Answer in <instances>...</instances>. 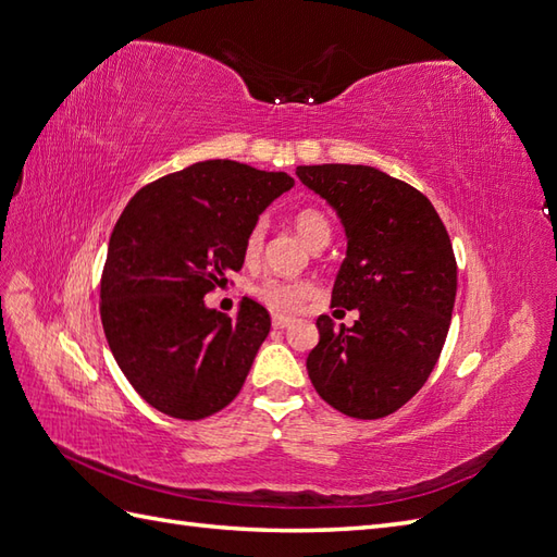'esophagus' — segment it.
I'll return each instance as SVG.
<instances>
[{
    "label": "esophagus",
    "instance_id": "esophagus-1",
    "mask_svg": "<svg viewBox=\"0 0 557 557\" xmlns=\"http://www.w3.org/2000/svg\"><path fill=\"white\" fill-rule=\"evenodd\" d=\"M289 325H294V318L292 315H273V327L275 330H284V327H289Z\"/></svg>",
    "mask_w": 557,
    "mask_h": 557
}]
</instances>
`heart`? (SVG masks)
<instances>
[{
    "mask_svg": "<svg viewBox=\"0 0 557 557\" xmlns=\"http://www.w3.org/2000/svg\"><path fill=\"white\" fill-rule=\"evenodd\" d=\"M292 225L310 249L322 247V244L330 242V220L322 215L315 209H301L296 211L292 218ZM263 223H253L244 237V258L249 263H253L258 256H261L263 249ZM315 287L310 282H289V280H265L263 284H258L256 296L261 299L265 306L275 308V310H292L299 308L308 296H313Z\"/></svg>",
    "mask_w": 557,
    "mask_h": 557,
    "instance_id": "1",
    "label": "heart"
}]
</instances>
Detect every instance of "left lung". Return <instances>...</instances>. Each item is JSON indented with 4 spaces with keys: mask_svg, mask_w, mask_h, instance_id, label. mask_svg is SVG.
Masks as SVG:
<instances>
[{
    "mask_svg": "<svg viewBox=\"0 0 557 557\" xmlns=\"http://www.w3.org/2000/svg\"><path fill=\"white\" fill-rule=\"evenodd\" d=\"M346 230L332 306L358 310L354 327L318 318L306 368L322 400L348 418L380 420L430 377L450 327L458 265L432 201L372 165L296 168Z\"/></svg>",
    "mask_w": 557,
    "mask_h": 557,
    "instance_id": "obj_1",
    "label": "left lung"
}]
</instances>
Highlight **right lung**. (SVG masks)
Segmentation results:
<instances>
[{
    "instance_id": "right-lung-1",
    "label": "right lung",
    "mask_w": 557,
    "mask_h": 557,
    "mask_svg": "<svg viewBox=\"0 0 557 557\" xmlns=\"http://www.w3.org/2000/svg\"><path fill=\"white\" fill-rule=\"evenodd\" d=\"M287 173L201 161L141 187L115 223L101 273V325L133 389L165 416L203 420L242 389L270 332L251 299L237 318L203 296L244 265V237Z\"/></svg>"
}]
</instances>
